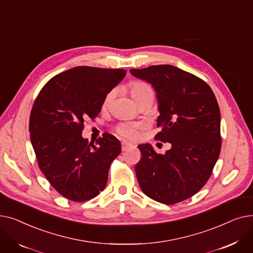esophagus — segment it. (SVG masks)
I'll return each instance as SVG.
<instances>
[{"label":"esophagus","instance_id":"1","mask_svg":"<svg viewBox=\"0 0 253 253\" xmlns=\"http://www.w3.org/2000/svg\"><path fill=\"white\" fill-rule=\"evenodd\" d=\"M121 147H122V151L124 152V151H127L128 149L132 148V144H131V143H128V142H126V141H122Z\"/></svg>","mask_w":253,"mask_h":253}]
</instances>
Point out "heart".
I'll return each mask as SVG.
<instances>
[{
    "mask_svg": "<svg viewBox=\"0 0 253 253\" xmlns=\"http://www.w3.org/2000/svg\"><path fill=\"white\" fill-rule=\"evenodd\" d=\"M129 90H130V94L132 98L134 99L135 102H138L143 99H149L151 102L154 100L155 97V91L150 86L149 84L140 82V81H134L130 83L129 85ZM115 91L112 90L108 93V95L105 96L103 105H108L112 98L114 97ZM139 129L140 125L139 124H134V123H122L117 126L116 131L117 133L123 136L124 138H127L129 140H134L137 138L138 133H139Z\"/></svg>",
    "mask_w": 253,
    "mask_h": 253,
    "instance_id": "heart-1",
    "label": "heart"
}]
</instances>
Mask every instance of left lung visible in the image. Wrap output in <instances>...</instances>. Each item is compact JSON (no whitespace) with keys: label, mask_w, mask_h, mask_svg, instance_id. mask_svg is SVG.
<instances>
[{"label":"left lung","mask_w":253,"mask_h":253,"mask_svg":"<svg viewBox=\"0 0 253 253\" xmlns=\"http://www.w3.org/2000/svg\"><path fill=\"white\" fill-rule=\"evenodd\" d=\"M157 93L162 130L155 138L171 143L165 155L150 143L141 152L135 173L142 192L171 205L191 198L209 179L221 148L220 112L213 91L202 79L169 64L130 70Z\"/></svg>","instance_id":"1"}]
</instances>
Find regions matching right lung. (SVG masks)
<instances>
[{"label": "right lung", "instance_id": "add662e5", "mask_svg": "<svg viewBox=\"0 0 253 253\" xmlns=\"http://www.w3.org/2000/svg\"><path fill=\"white\" fill-rule=\"evenodd\" d=\"M126 75L122 69L76 66L50 79L30 116L31 141L40 170L61 196L75 202L105 188L121 143L104 133L96 142L83 138L86 119H95L105 96Z\"/></svg>", "mask_w": 253, "mask_h": 253}]
</instances>
